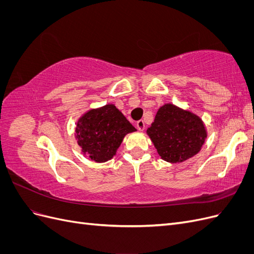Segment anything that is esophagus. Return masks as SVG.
I'll return each mask as SVG.
<instances>
[{
  "mask_svg": "<svg viewBox=\"0 0 254 254\" xmlns=\"http://www.w3.org/2000/svg\"><path fill=\"white\" fill-rule=\"evenodd\" d=\"M136 127H137V129L140 130V131H143V130L145 129V123H144V121L143 120L137 121L136 122Z\"/></svg>",
  "mask_w": 254,
  "mask_h": 254,
  "instance_id": "obj_1",
  "label": "esophagus"
}]
</instances>
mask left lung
Returning <instances> with one entry per match:
<instances>
[{"label": "left lung", "mask_w": 254, "mask_h": 254, "mask_svg": "<svg viewBox=\"0 0 254 254\" xmlns=\"http://www.w3.org/2000/svg\"><path fill=\"white\" fill-rule=\"evenodd\" d=\"M147 134L160 157L171 163L183 162L195 156L206 137L203 123L196 114L172 104L158 110Z\"/></svg>", "instance_id": "obj_1"}]
</instances>
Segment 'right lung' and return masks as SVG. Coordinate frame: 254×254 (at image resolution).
I'll return each instance as SVG.
<instances>
[{"label": "right lung", "mask_w": 254, "mask_h": 254, "mask_svg": "<svg viewBox=\"0 0 254 254\" xmlns=\"http://www.w3.org/2000/svg\"><path fill=\"white\" fill-rule=\"evenodd\" d=\"M135 130L117 107L106 105L82 115L76 126V139L83 153L95 162H105L115 155L124 136Z\"/></svg>", "instance_id": "obj_1"}]
</instances>
